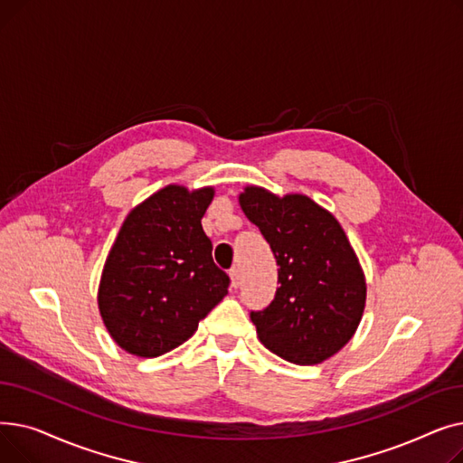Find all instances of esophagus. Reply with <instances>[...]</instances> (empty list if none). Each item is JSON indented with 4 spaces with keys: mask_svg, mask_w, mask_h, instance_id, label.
Wrapping results in <instances>:
<instances>
[{
    "mask_svg": "<svg viewBox=\"0 0 463 463\" xmlns=\"http://www.w3.org/2000/svg\"><path fill=\"white\" fill-rule=\"evenodd\" d=\"M229 276H231V285L236 288V287L240 285V281H241L240 270H238V269H231V270H229Z\"/></svg>",
    "mask_w": 463,
    "mask_h": 463,
    "instance_id": "1",
    "label": "esophagus"
}]
</instances>
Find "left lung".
<instances>
[{
  "label": "left lung",
  "instance_id": "8db88e82",
  "mask_svg": "<svg viewBox=\"0 0 463 463\" xmlns=\"http://www.w3.org/2000/svg\"><path fill=\"white\" fill-rule=\"evenodd\" d=\"M240 206L279 266L274 300L250 313L260 344L300 366L330 358L353 337L366 304V281L342 225L306 194L279 199L250 185Z\"/></svg>",
  "mask_w": 463,
  "mask_h": 463
}]
</instances>
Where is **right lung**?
<instances>
[{
  "label": "right lung",
  "instance_id": "obj_1",
  "mask_svg": "<svg viewBox=\"0 0 463 463\" xmlns=\"http://www.w3.org/2000/svg\"><path fill=\"white\" fill-rule=\"evenodd\" d=\"M212 199V187L166 185L126 217L97 297L121 349L142 358L176 349L227 295L231 278L201 225Z\"/></svg>",
  "mask_w": 463,
  "mask_h": 463
}]
</instances>
